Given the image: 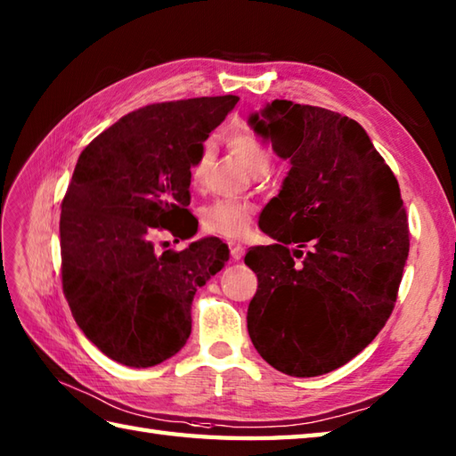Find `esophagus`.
<instances>
[{
    "mask_svg": "<svg viewBox=\"0 0 456 456\" xmlns=\"http://www.w3.org/2000/svg\"><path fill=\"white\" fill-rule=\"evenodd\" d=\"M229 250H231V258L240 260L245 255V247L240 243H235V240H229Z\"/></svg>",
    "mask_w": 456,
    "mask_h": 456,
    "instance_id": "esophagus-1",
    "label": "esophagus"
}]
</instances>
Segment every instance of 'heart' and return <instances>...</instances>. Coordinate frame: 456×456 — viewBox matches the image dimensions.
Returning <instances> with one entry per match:
<instances>
[{
    "label": "heart",
    "instance_id": "b5f03b06",
    "mask_svg": "<svg viewBox=\"0 0 456 456\" xmlns=\"http://www.w3.org/2000/svg\"><path fill=\"white\" fill-rule=\"evenodd\" d=\"M227 147L235 160L248 170L253 176H266L273 168V154L266 144L256 134L248 131L231 133L227 137ZM213 142L206 141L198 151L190 168V178L196 188L203 186L208 170L213 162ZM255 203L248 200H216L200 211L201 229L209 235L225 237V239H243L253 227Z\"/></svg>",
    "mask_w": 456,
    "mask_h": 456
}]
</instances>
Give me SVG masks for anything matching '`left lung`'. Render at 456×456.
Returning a JSON list of instances; mask_svg holds the SVG:
<instances>
[{"instance_id": "left-lung-1", "label": "left lung", "mask_w": 456, "mask_h": 456, "mask_svg": "<svg viewBox=\"0 0 456 456\" xmlns=\"http://www.w3.org/2000/svg\"><path fill=\"white\" fill-rule=\"evenodd\" d=\"M250 125L292 168L266 206L276 245L245 255L258 278L248 335L276 370L322 376L370 345L392 315L410 253L400 186L366 131L341 113L274 100Z\"/></svg>"}]
</instances>
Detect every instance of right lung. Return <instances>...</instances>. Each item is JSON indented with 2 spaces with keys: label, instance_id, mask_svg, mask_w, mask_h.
Wrapping results in <instances>:
<instances>
[{
  "label": "right lung",
  "instance_id": "add662e5",
  "mask_svg": "<svg viewBox=\"0 0 456 456\" xmlns=\"http://www.w3.org/2000/svg\"><path fill=\"white\" fill-rule=\"evenodd\" d=\"M237 95L144 105L80 154L61 213L62 292L100 351L149 368L191 333L196 289L229 260L217 237L159 255L157 239L196 235L190 168Z\"/></svg>",
  "mask_w": 456,
  "mask_h": 456
}]
</instances>
